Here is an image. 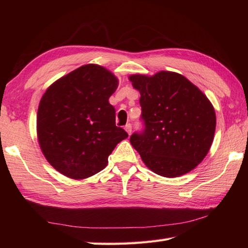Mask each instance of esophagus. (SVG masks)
I'll list each match as a JSON object with an SVG mask.
<instances>
[{"instance_id":"esophagus-1","label":"esophagus","mask_w":248,"mask_h":248,"mask_svg":"<svg viewBox=\"0 0 248 248\" xmlns=\"http://www.w3.org/2000/svg\"><path fill=\"white\" fill-rule=\"evenodd\" d=\"M124 130L127 131V133H128L129 135H131V133H132V125H131L130 124H128L124 127Z\"/></svg>"}]
</instances>
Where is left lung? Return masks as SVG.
<instances>
[{"label":"left lung","mask_w":248,"mask_h":248,"mask_svg":"<svg viewBox=\"0 0 248 248\" xmlns=\"http://www.w3.org/2000/svg\"><path fill=\"white\" fill-rule=\"evenodd\" d=\"M140 93L145 129L130 143L150 170L176 178L194 170L211 148L217 116L207 96L186 77L171 71L132 75Z\"/></svg>","instance_id":"1"}]
</instances>
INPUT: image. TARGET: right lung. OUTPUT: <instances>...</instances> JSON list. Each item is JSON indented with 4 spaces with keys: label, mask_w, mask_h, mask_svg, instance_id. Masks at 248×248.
Instances as JSON below:
<instances>
[{
    "label": "right lung",
    "mask_w": 248,
    "mask_h": 248,
    "mask_svg": "<svg viewBox=\"0 0 248 248\" xmlns=\"http://www.w3.org/2000/svg\"><path fill=\"white\" fill-rule=\"evenodd\" d=\"M118 78L96 64L81 66L46 89L37 112V138L57 171L82 180L101 171L118 143L128 138L115 124L108 99Z\"/></svg>",
    "instance_id": "1"
}]
</instances>
